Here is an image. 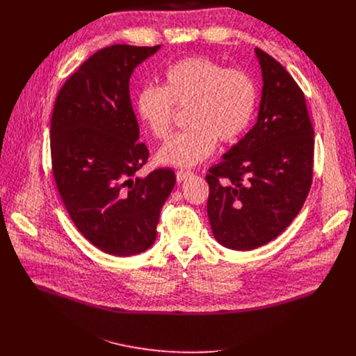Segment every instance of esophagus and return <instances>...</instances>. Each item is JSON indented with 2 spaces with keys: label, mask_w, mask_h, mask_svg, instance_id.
<instances>
[{
  "label": "esophagus",
  "mask_w": 356,
  "mask_h": 356,
  "mask_svg": "<svg viewBox=\"0 0 356 356\" xmlns=\"http://www.w3.org/2000/svg\"><path fill=\"white\" fill-rule=\"evenodd\" d=\"M191 175H193V172H190V170H177L176 172V180H177V183H181L183 180H186Z\"/></svg>",
  "instance_id": "obj_1"
}]
</instances>
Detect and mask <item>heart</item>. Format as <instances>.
Wrapping results in <instances>:
<instances>
[{
	"label": "heart",
	"instance_id": "obj_1",
	"mask_svg": "<svg viewBox=\"0 0 356 356\" xmlns=\"http://www.w3.org/2000/svg\"><path fill=\"white\" fill-rule=\"evenodd\" d=\"M258 106V87L243 69H227L207 56H190L170 65L163 86H146L136 97V111L158 139L170 135L175 108H187L190 129L170 138L158 161L191 168L207 159L220 143L238 140L249 128Z\"/></svg>",
	"mask_w": 356,
	"mask_h": 356
}]
</instances>
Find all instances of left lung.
Wrapping results in <instances>:
<instances>
[{
	"label": "left lung",
	"mask_w": 356,
	"mask_h": 356,
	"mask_svg": "<svg viewBox=\"0 0 356 356\" xmlns=\"http://www.w3.org/2000/svg\"><path fill=\"white\" fill-rule=\"evenodd\" d=\"M264 88L257 124L206 176L216 239L252 250L279 236L306 201L314 166V129L291 74L255 49Z\"/></svg>",
	"instance_id": "left-lung-1"
}]
</instances>
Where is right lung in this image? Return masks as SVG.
I'll use <instances>...</instances> for the list:
<instances>
[{"label":"right lung","instance_id":"right-lung-1","mask_svg":"<svg viewBox=\"0 0 356 356\" xmlns=\"http://www.w3.org/2000/svg\"><path fill=\"white\" fill-rule=\"evenodd\" d=\"M156 46L99 49L62 86L50 124V155L63 204L86 239L114 257L146 250L175 187L170 169L135 173L149 150L138 142L129 77Z\"/></svg>","mask_w":356,"mask_h":356}]
</instances>
